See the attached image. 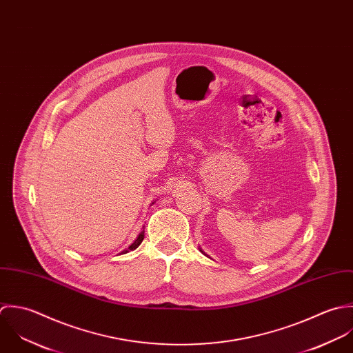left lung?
Returning <instances> with one entry per match:
<instances>
[{
    "instance_id": "left-lung-1",
    "label": "left lung",
    "mask_w": 353,
    "mask_h": 353,
    "mask_svg": "<svg viewBox=\"0 0 353 353\" xmlns=\"http://www.w3.org/2000/svg\"><path fill=\"white\" fill-rule=\"evenodd\" d=\"M199 251H201V252H202V254H205V255H208V254H206V252H205V251H203V250H202V248H199ZM208 256H209V255H208Z\"/></svg>"
}]
</instances>
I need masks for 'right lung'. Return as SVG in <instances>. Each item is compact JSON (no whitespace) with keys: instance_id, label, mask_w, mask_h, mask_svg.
Returning <instances> with one entry per match:
<instances>
[{"instance_id":"1","label":"right lung","mask_w":353,"mask_h":353,"mask_svg":"<svg viewBox=\"0 0 353 353\" xmlns=\"http://www.w3.org/2000/svg\"><path fill=\"white\" fill-rule=\"evenodd\" d=\"M155 203V201L151 203V205H154ZM143 239H144V226H143V230H141V233L138 234V237L135 239V241L127 248V250H124L121 254H127V252H130V251H134V250H137L139 245H141V241H143Z\"/></svg>"}]
</instances>
